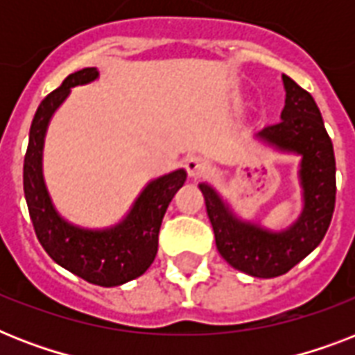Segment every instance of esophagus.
<instances>
[{
  "instance_id": "obj_1",
  "label": "esophagus",
  "mask_w": 355,
  "mask_h": 355,
  "mask_svg": "<svg viewBox=\"0 0 355 355\" xmlns=\"http://www.w3.org/2000/svg\"><path fill=\"white\" fill-rule=\"evenodd\" d=\"M186 171L191 178H200L210 173V164L202 156H189L186 160Z\"/></svg>"
}]
</instances>
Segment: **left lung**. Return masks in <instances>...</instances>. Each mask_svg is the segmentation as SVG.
<instances>
[{
    "instance_id": "obj_1",
    "label": "left lung",
    "mask_w": 355,
    "mask_h": 355,
    "mask_svg": "<svg viewBox=\"0 0 355 355\" xmlns=\"http://www.w3.org/2000/svg\"><path fill=\"white\" fill-rule=\"evenodd\" d=\"M286 107L282 121L259 130L258 138L276 149L297 153L304 208L295 225L284 232H270L254 223L239 221L208 184L199 188L216 234L217 250L234 269L256 278L286 275L319 247L336 208V156L317 103L309 92L282 75Z\"/></svg>"
}]
</instances>
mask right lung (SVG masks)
Masks as SVG:
<instances>
[{
    "mask_svg": "<svg viewBox=\"0 0 355 355\" xmlns=\"http://www.w3.org/2000/svg\"><path fill=\"white\" fill-rule=\"evenodd\" d=\"M96 68L68 75L40 103L31 123L29 145L24 160V191L36 237L60 267L101 287L121 286L149 269L158 252V232L171 199L186 182V171L156 178L139 193L132 210L119 225L107 230H86L58 216L42 177V149L47 125L73 86L97 79Z\"/></svg>",
    "mask_w": 355,
    "mask_h": 355,
    "instance_id": "add662e5",
    "label": "right lung"
}]
</instances>
